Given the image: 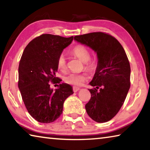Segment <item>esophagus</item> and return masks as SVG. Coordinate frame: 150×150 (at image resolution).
<instances>
[{
    "label": "esophagus",
    "mask_w": 150,
    "mask_h": 150,
    "mask_svg": "<svg viewBox=\"0 0 150 150\" xmlns=\"http://www.w3.org/2000/svg\"><path fill=\"white\" fill-rule=\"evenodd\" d=\"M79 89H80L79 87H73V92H77V91H78Z\"/></svg>",
    "instance_id": "34e87169"
}]
</instances>
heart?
Masks as SVG:
<instances>
[{
	"label": "heart",
	"mask_w": 150,
	"mask_h": 150,
	"mask_svg": "<svg viewBox=\"0 0 150 150\" xmlns=\"http://www.w3.org/2000/svg\"><path fill=\"white\" fill-rule=\"evenodd\" d=\"M71 54L77 57L84 62L85 68L88 71H93L97 67V62L95 59H91L90 52L87 47L83 45H76L71 51ZM57 67L62 72L65 71L67 69V61L64 55L61 54L57 58ZM87 75L85 73H71L64 77V81L68 84L80 86L87 79Z\"/></svg>",
	"instance_id": "obj_1"
}]
</instances>
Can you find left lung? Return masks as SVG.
Wrapping results in <instances>:
<instances>
[{
	"label": "left lung",
	"mask_w": 150,
	"mask_h": 150,
	"mask_svg": "<svg viewBox=\"0 0 150 150\" xmlns=\"http://www.w3.org/2000/svg\"><path fill=\"white\" fill-rule=\"evenodd\" d=\"M74 40L92 48L98 66L88 89L91 98L85 105L88 115L96 122H106L120 110L130 87V65L120 43L105 32L75 35Z\"/></svg>",
	"instance_id": "obj_1"
}]
</instances>
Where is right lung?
<instances>
[{
  "label": "right lung",
  "mask_w": 150,
  "mask_h": 150,
  "mask_svg": "<svg viewBox=\"0 0 150 150\" xmlns=\"http://www.w3.org/2000/svg\"><path fill=\"white\" fill-rule=\"evenodd\" d=\"M73 37L43 34L25 47L20 61L18 85L28 112L35 120L51 123L62 114L63 103L73 93L71 86L55 77L57 58ZM59 83L54 91L51 84Z\"/></svg>",
  "instance_id": "obj_1"
}]
</instances>
